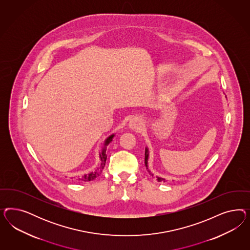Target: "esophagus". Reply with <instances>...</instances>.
<instances>
[{
	"label": "esophagus",
	"instance_id": "34e87169",
	"mask_svg": "<svg viewBox=\"0 0 250 250\" xmlns=\"http://www.w3.org/2000/svg\"><path fill=\"white\" fill-rule=\"evenodd\" d=\"M142 125H143L142 121H141V119H139L138 117L132 118L128 123L129 129H131V130H133V131H138V130H140V129L142 128Z\"/></svg>",
	"mask_w": 250,
	"mask_h": 250
}]
</instances>
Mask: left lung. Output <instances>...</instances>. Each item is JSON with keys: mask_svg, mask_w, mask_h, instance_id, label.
I'll return each instance as SVG.
<instances>
[{"mask_svg": "<svg viewBox=\"0 0 250 250\" xmlns=\"http://www.w3.org/2000/svg\"><path fill=\"white\" fill-rule=\"evenodd\" d=\"M148 159H149V150H148V147H147V146H146V148H145V166L146 167V169H147L148 173H149V175H150L151 177L156 178V180H157L159 182H166V180H165L164 178H161V177H159V176H156V177H155L154 174L152 173L151 171L148 169Z\"/></svg>", "mask_w": 250, "mask_h": 250, "instance_id": "1", "label": "left lung"}]
</instances>
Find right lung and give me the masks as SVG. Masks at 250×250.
<instances>
[{
  "instance_id": "1",
  "label": "right lung",
  "mask_w": 250,
  "mask_h": 250,
  "mask_svg": "<svg viewBox=\"0 0 250 250\" xmlns=\"http://www.w3.org/2000/svg\"><path fill=\"white\" fill-rule=\"evenodd\" d=\"M115 134H112L110 136H108L104 140V145H103V147L101 149V151L99 152V158H100V164L97 167L96 170L95 171H91L88 174H85L83 176L82 178H79V181H82V182H91L95 180L100 174L103 172V169L104 168L105 166L106 159H107V155H106V149H107V146L110 144V142L113 140Z\"/></svg>"
}]
</instances>
